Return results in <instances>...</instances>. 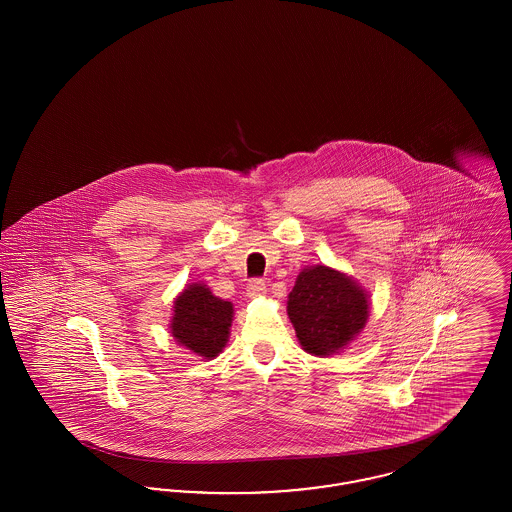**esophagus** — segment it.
<instances>
[{"label":"esophagus","mask_w":512,"mask_h":512,"mask_svg":"<svg viewBox=\"0 0 512 512\" xmlns=\"http://www.w3.org/2000/svg\"><path fill=\"white\" fill-rule=\"evenodd\" d=\"M267 293V282L261 278H255L247 284V295L249 297H263Z\"/></svg>","instance_id":"1"}]
</instances>
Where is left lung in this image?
Segmentation results:
<instances>
[{"label": "left lung", "mask_w": 512, "mask_h": 512, "mask_svg": "<svg viewBox=\"0 0 512 512\" xmlns=\"http://www.w3.org/2000/svg\"><path fill=\"white\" fill-rule=\"evenodd\" d=\"M288 317L301 347L328 357L365 328L368 295L340 270L324 265L303 268L288 295Z\"/></svg>", "instance_id": "8db88e82"}]
</instances>
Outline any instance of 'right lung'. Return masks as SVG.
Segmentation results:
<instances>
[{
	"instance_id": "obj_1",
	"label": "right lung",
	"mask_w": 512,
	"mask_h": 512,
	"mask_svg": "<svg viewBox=\"0 0 512 512\" xmlns=\"http://www.w3.org/2000/svg\"><path fill=\"white\" fill-rule=\"evenodd\" d=\"M232 315L230 301L203 284H190L174 301L172 338L203 359H215L228 341Z\"/></svg>"
}]
</instances>
